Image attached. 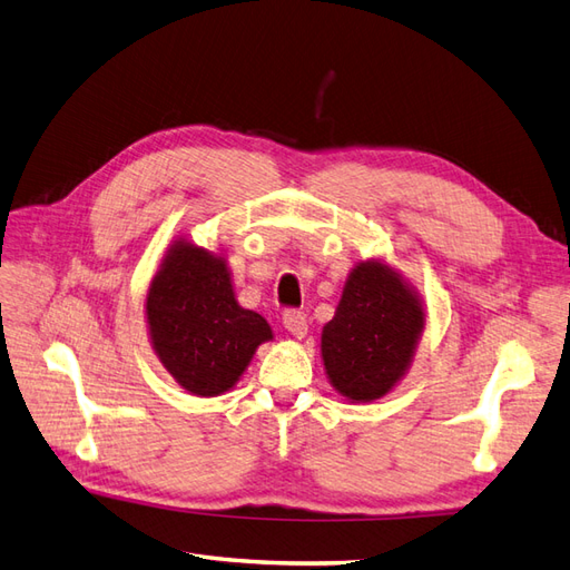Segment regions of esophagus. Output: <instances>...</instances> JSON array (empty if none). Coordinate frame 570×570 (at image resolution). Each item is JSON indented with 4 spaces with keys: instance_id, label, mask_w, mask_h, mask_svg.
I'll return each instance as SVG.
<instances>
[{
    "instance_id": "obj_1",
    "label": "esophagus",
    "mask_w": 570,
    "mask_h": 570,
    "mask_svg": "<svg viewBox=\"0 0 570 570\" xmlns=\"http://www.w3.org/2000/svg\"><path fill=\"white\" fill-rule=\"evenodd\" d=\"M284 327L294 334V337H305L308 334V320H305V313L303 311H296V308H288L284 311V317H282Z\"/></svg>"
}]
</instances>
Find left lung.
Listing matches in <instances>:
<instances>
[{"instance_id":"1","label":"left lung","mask_w":570,"mask_h":570,"mask_svg":"<svg viewBox=\"0 0 570 570\" xmlns=\"http://www.w3.org/2000/svg\"><path fill=\"white\" fill-rule=\"evenodd\" d=\"M426 315L414 291L381 262L348 274L337 313L323 330V361L346 400L387 395L414 356Z\"/></svg>"}]
</instances>
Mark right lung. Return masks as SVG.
<instances>
[{
  "instance_id": "obj_1",
  "label": "right lung",
  "mask_w": 570,
  "mask_h": 570,
  "mask_svg": "<svg viewBox=\"0 0 570 570\" xmlns=\"http://www.w3.org/2000/svg\"><path fill=\"white\" fill-rule=\"evenodd\" d=\"M151 344L187 392L216 397L236 385L255 348L272 340L267 320L233 296L222 257L175 243L146 296Z\"/></svg>"
}]
</instances>
